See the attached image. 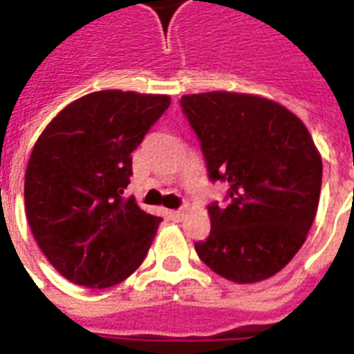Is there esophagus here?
Here are the masks:
<instances>
[{"label":"esophagus","mask_w":354,"mask_h":354,"mask_svg":"<svg viewBox=\"0 0 354 354\" xmlns=\"http://www.w3.org/2000/svg\"><path fill=\"white\" fill-rule=\"evenodd\" d=\"M167 215H169V218L174 222H180L183 218V211H167Z\"/></svg>","instance_id":"1"}]
</instances>
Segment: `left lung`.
Masks as SVG:
<instances>
[{
  "instance_id": "obj_1",
  "label": "left lung",
  "mask_w": 354,
  "mask_h": 354,
  "mask_svg": "<svg viewBox=\"0 0 354 354\" xmlns=\"http://www.w3.org/2000/svg\"><path fill=\"white\" fill-rule=\"evenodd\" d=\"M180 102L209 178L230 183L232 200L209 205V236L194 250L224 279H268L299 252L318 211L322 156L313 136L296 113L266 97L205 91Z\"/></svg>"
}]
</instances>
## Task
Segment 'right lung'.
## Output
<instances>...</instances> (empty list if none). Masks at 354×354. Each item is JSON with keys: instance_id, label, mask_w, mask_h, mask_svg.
<instances>
[{"instance_id": "right-lung-1", "label": "right lung", "mask_w": 354, "mask_h": 354, "mask_svg": "<svg viewBox=\"0 0 354 354\" xmlns=\"http://www.w3.org/2000/svg\"><path fill=\"white\" fill-rule=\"evenodd\" d=\"M169 104V95L93 91L60 110L32 147L25 215L41 253L75 285L108 288L143 263L161 218L122 193L132 152Z\"/></svg>"}]
</instances>
